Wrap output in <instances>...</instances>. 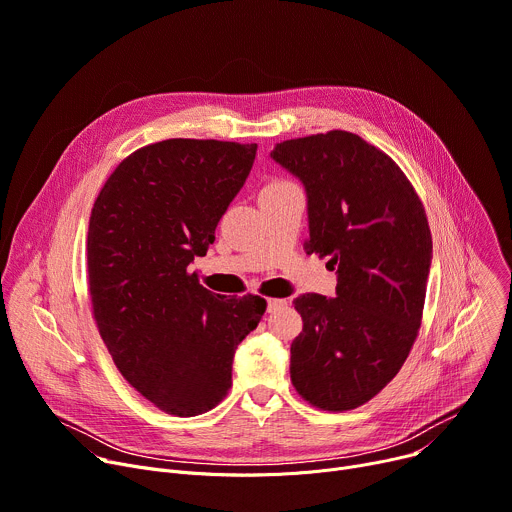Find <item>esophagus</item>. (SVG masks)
<instances>
[{"label":"esophagus","mask_w":512,"mask_h":512,"mask_svg":"<svg viewBox=\"0 0 512 512\" xmlns=\"http://www.w3.org/2000/svg\"><path fill=\"white\" fill-rule=\"evenodd\" d=\"M288 306V300H282V298H269L267 300V312H275L277 308H284Z\"/></svg>","instance_id":"1"}]
</instances>
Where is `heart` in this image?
Wrapping results in <instances>:
<instances>
[{
    "mask_svg": "<svg viewBox=\"0 0 512 512\" xmlns=\"http://www.w3.org/2000/svg\"><path fill=\"white\" fill-rule=\"evenodd\" d=\"M290 181H284V179H275V181H271V183H267L263 190H271V188H282V185H288Z\"/></svg>",
    "mask_w": 512,
    "mask_h": 512,
    "instance_id": "b5f03b06",
    "label": "heart"
}]
</instances>
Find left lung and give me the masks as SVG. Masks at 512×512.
Masks as SVG:
<instances>
[{
    "label": "left lung",
    "mask_w": 512,
    "mask_h": 512,
    "mask_svg": "<svg viewBox=\"0 0 512 512\" xmlns=\"http://www.w3.org/2000/svg\"><path fill=\"white\" fill-rule=\"evenodd\" d=\"M271 159L308 196L306 253L329 257L337 296L294 300L304 329L290 347V378L316 408L343 412L384 390L421 329L433 239L402 169L347 130L284 141Z\"/></svg>",
    "instance_id": "left-lung-1"
}]
</instances>
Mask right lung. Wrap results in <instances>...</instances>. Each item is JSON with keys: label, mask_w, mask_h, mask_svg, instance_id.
<instances>
[{"label": "right lung", "mask_w": 512, "mask_h": 512, "mask_svg": "<svg viewBox=\"0 0 512 512\" xmlns=\"http://www.w3.org/2000/svg\"><path fill=\"white\" fill-rule=\"evenodd\" d=\"M257 145L169 138L128 155L91 208L87 288L124 380L159 410L196 416L232 384V357L267 308L190 273L253 167Z\"/></svg>", "instance_id": "obj_1"}]
</instances>
